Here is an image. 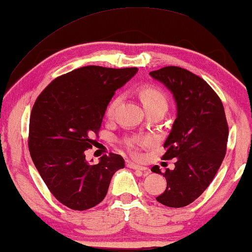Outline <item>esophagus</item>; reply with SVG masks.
<instances>
[{"label": "esophagus", "instance_id": "esophagus-1", "mask_svg": "<svg viewBox=\"0 0 252 252\" xmlns=\"http://www.w3.org/2000/svg\"><path fill=\"white\" fill-rule=\"evenodd\" d=\"M126 166L129 167V168H133V170L143 171V172H147V173H148V168H147V167L141 166V165L136 164V163H133V161H130V160H127V161H126Z\"/></svg>", "mask_w": 252, "mask_h": 252}]
</instances>
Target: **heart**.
Here are the masks:
<instances>
[{"label":"heart","mask_w":252,"mask_h":252,"mask_svg":"<svg viewBox=\"0 0 252 252\" xmlns=\"http://www.w3.org/2000/svg\"><path fill=\"white\" fill-rule=\"evenodd\" d=\"M137 95L142 102V104L148 112L153 110H166L168 106V97L163 89L153 84H143L137 88ZM120 102L119 96H115L106 106L105 115L109 118H111L115 115L117 106ZM150 143V140L148 137L135 136L132 139H127L125 141V147L133 154L136 153L137 148L140 146H147Z\"/></svg>","instance_id":"obj_1"}]
</instances>
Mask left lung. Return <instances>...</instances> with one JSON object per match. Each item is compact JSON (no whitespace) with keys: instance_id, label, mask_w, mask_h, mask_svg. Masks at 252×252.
Here are the masks:
<instances>
[{"instance_id":"1","label":"left lung","mask_w":252,"mask_h":252,"mask_svg":"<svg viewBox=\"0 0 252 252\" xmlns=\"http://www.w3.org/2000/svg\"><path fill=\"white\" fill-rule=\"evenodd\" d=\"M150 75L173 93L178 116L164 143L161 159L175 158V167L161 173L166 189L156 199L168 208H184L209 187L227 150L228 124L218 94L201 77L179 66H165Z\"/></svg>"}]
</instances>
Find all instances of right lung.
Here are the masks:
<instances>
[{
    "instance_id": "right-lung-1",
    "label": "right lung",
    "mask_w": 252,
    "mask_h": 252,
    "mask_svg": "<svg viewBox=\"0 0 252 252\" xmlns=\"http://www.w3.org/2000/svg\"><path fill=\"white\" fill-rule=\"evenodd\" d=\"M136 67L89 65L54 79L37 96L30 117L29 150L55 198L75 211L104 199L112 175L125 166L120 155H103L98 164L86 160L106 106Z\"/></svg>"
}]
</instances>
